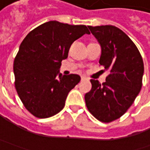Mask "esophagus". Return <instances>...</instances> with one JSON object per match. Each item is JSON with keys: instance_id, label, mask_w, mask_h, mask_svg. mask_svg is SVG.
<instances>
[{"instance_id": "obj_1", "label": "esophagus", "mask_w": 150, "mask_h": 150, "mask_svg": "<svg viewBox=\"0 0 150 150\" xmlns=\"http://www.w3.org/2000/svg\"><path fill=\"white\" fill-rule=\"evenodd\" d=\"M86 79H87V78H84V77H82V78H81V81L83 82V81H85Z\"/></svg>"}]
</instances>
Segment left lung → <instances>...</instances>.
<instances>
[{
	"instance_id": "8db88e82",
	"label": "left lung",
	"mask_w": 150,
	"mask_h": 150,
	"mask_svg": "<svg viewBox=\"0 0 150 150\" xmlns=\"http://www.w3.org/2000/svg\"><path fill=\"white\" fill-rule=\"evenodd\" d=\"M101 46L99 63L109 71L101 84L91 79L92 89L85 94L87 108L98 120L110 123L123 116L142 87L144 62L135 44L114 26H88Z\"/></svg>"
}]
</instances>
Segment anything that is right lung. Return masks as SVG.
<instances>
[{
  "mask_svg": "<svg viewBox=\"0 0 150 150\" xmlns=\"http://www.w3.org/2000/svg\"><path fill=\"white\" fill-rule=\"evenodd\" d=\"M90 34L84 25L50 21L30 32L21 43L13 65L15 87L26 109L39 118L58 113L68 93L80 82L77 74L62 76L66 59L74 41Z\"/></svg>",
  "mask_w": 150,
  "mask_h": 150,
  "instance_id": "right-lung-1",
  "label": "right lung"
}]
</instances>
